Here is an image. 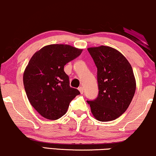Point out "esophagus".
Here are the masks:
<instances>
[{"label":"esophagus","mask_w":156,"mask_h":156,"mask_svg":"<svg viewBox=\"0 0 156 156\" xmlns=\"http://www.w3.org/2000/svg\"><path fill=\"white\" fill-rule=\"evenodd\" d=\"M78 89H79V91H80V92L81 94H83V93H84V89H83V87H80L78 88Z\"/></svg>","instance_id":"1"}]
</instances>
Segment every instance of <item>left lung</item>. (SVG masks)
Wrapping results in <instances>:
<instances>
[{
    "label": "left lung",
    "instance_id": "obj_1",
    "mask_svg": "<svg viewBox=\"0 0 156 156\" xmlns=\"http://www.w3.org/2000/svg\"><path fill=\"white\" fill-rule=\"evenodd\" d=\"M97 67L99 94L87 101L91 114L99 121L119 118L129 107L136 82L131 65L116 49L101 45L87 49Z\"/></svg>",
    "mask_w": 156,
    "mask_h": 156
}]
</instances>
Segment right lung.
Wrapping results in <instances>:
<instances>
[{
  "mask_svg": "<svg viewBox=\"0 0 156 156\" xmlns=\"http://www.w3.org/2000/svg\"><path fill=\"white\" fill-rule=\"evenodd\" d=\"M82 52V49L69 44H49L30 59L23 73V84L30 103L44 118H60L67 112L70 101L80 94L70 87L64 67Z\"/></svg>",
  "mask_w": 156,
  "mask_h": 156,
  "instance_id": "obj_1",
  "label": "right lung"
}]
</instances>
